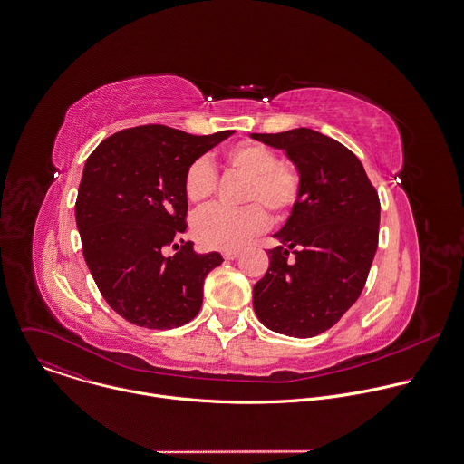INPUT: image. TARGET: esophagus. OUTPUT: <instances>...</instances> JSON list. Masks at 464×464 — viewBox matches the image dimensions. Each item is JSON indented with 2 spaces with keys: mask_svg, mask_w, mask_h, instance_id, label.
Segmentation results:
<instances>
[{
  "mask_svg": "<svg viewBox=\"0 0 464 464\" xmlns=\"http://www.w3.org/2000/svg\"><path fill=\"white\" fill-rule=\"evenodd\" d=\"M238 255H240V251H237V249H233V251H224V253H222V256H224L226 260H235Z\"/></svg>",
  "mask_w": 464,
  "mask_h": 464,
  "instance_id": "1",
  "label": "esophagus"
}]
</instances>
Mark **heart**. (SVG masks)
Returning a JSON list of instances; mask_svg holds the SVG:
<instances>
[{
  "instance_id": "b5f03b06",
  "label": "heart",
  "mask_w": 464,
  "mask_h": 464,
  "mask_svg": "<svg viewBox=\"0 0 464 464\" xmlns=\"http://www.w3.org/2000/svg\"><path fill=\"white\" fill-rule=\"evenodd\" d=\"M229 171L246 177L242 202H253L238 209L222 206L209 208L197 215L193 235L200 246L218 251L242 247L249 238L262 233L269 209L275 217L285 215L298 200L302 177L295 164L278 160L276 153L258 142H240L224 153ZM217 186L215 168L208 159H197L184 175V191L189 202L204 204Z\"/></svg>"
}]
</instances>
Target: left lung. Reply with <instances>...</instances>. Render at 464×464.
I'll list each match as a JSON object with an SVG mask.
<instances>
[{
    "label": "left lung",
    "mask_w": 464,
    "mask_h": 464,
    "mask_svg": "<svg viewBox=\"0 0 464 464\" xmlns=\"http://www.w3.org/2000/svg\"><path fill=\"white\" fill-rule=\"evenodd\" d=\"M282 150L302 191L273 237L269 267L253 287V309L271 331L313 338L331 329L360 298L380 233V198L360 159L311 128L251 133Z\"/></svg>",
    "instance_id": "1"
}]
</instances>
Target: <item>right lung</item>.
<instances>
[{"mask_svg":"<svg viewBox=\"0 0 464 464\" xmlns=\"http://www.w3.org/2000/svg\"><path fill=\"white\" fill-rule=\"evenodd\" d=\"M233 133L137 126L104 139L86 159L75 200L82 255L102 298L124 320L173 329L198 314L204 280L224 258L180 238L188 227L184 175Z\"/></svg>","mask_w":464,"mask_h":464,"instance_id":"obj_1","label":"right lung"}]
</instances>
